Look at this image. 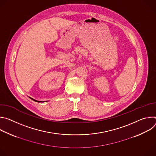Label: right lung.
Returning a JSON list of instances; mask_svg holds the SVG:
<instances>
[{"instance_id": "add662e5", "label": "right lung", "mask_w": 156, "mask_h": 156, "mask_svg": "<svg viewBox=\"0 0 156 156\" xmlns=\"http://www.w3.org/2000/svg\"><path fill=\"white\" fill-rule=\"evenodd\" d=\"M31 99H32V100H33V101H36V102H42V101H36V100H35V99H33V98H30V97H29Z\"/></svg>"}]
</instances>
